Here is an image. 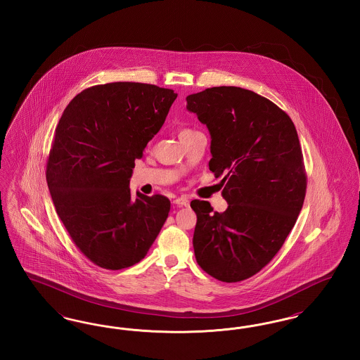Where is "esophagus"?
<instances>
[{
  "label": "esophagus",
  "mask_w": 360,
  "mask_h": 360,
  "mask_svg": "<svg viewBox=\"0 0 360 360\" xmlns=\"http://www.w3.org/2000/svg\"><path fill=\"white\" fill-rule=\"evenodd\" d=\"M174 202H175V204H176L178 206H188V197H185V195H182V197H178V198H175V200H174Z\"/></svg>",
  "instance_id": "obj_1"
}]
</instances>
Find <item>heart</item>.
Here are the masks:
<instances>
[{
	"label": "heart",
	"instance_id": "b5f03b06",
	"mask_svg": "<svg viewBox=\"0 0 360 360\" xmlns=\"http://www.w3.org/2000/svg\"><path fill=\"white\" fill-rule=\"evenodd\" d=\"M186 131H190V129H182V131H181V132H186Z\"/></svg>",
	"mask_w": 360,
	"mask_h": 360
}]
</instances>
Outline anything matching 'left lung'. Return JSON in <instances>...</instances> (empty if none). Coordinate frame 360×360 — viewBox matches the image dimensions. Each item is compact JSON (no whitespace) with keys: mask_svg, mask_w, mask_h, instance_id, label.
I'll list each match as a JSON object with an SVG mask.
<instances>
[{"mask_svg":"<svg viewBox=\"0 0 360 360\" xmlns=\"http://www.w3.org/2000/svg\"><path fill=\"white\" fill-rule=\"evenodd\" d=\"M186 101L210 132L209 170L228 202L214 212L191 201L195 259L213 278L240 282L273 260L298 219L308 185L301 144L289 115L251 90L209 87Z\"/></svg>","mask_w":360,"mask_h":360,"instance_id":"obj_1","label":"left lung"}]
</instances>
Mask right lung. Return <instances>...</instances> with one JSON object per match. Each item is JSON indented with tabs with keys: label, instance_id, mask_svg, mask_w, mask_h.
Here are the masks:
<instances>
[{
	"label": "right lung",
	"instance_id": "1",
	"mask_svg": "<svg viewBox=\"0 0 360 360\" xmlns=\"http://www.w3.org/2000/svg\"><path fill=\"white\" fill-rule=\"evenodd\" d=\"M175 98L172 89L150 84L90 86L56 125L46 165L52 202L77 248L98 267L136 264L169 216L167 197H134L129 179Z\"/></svg>",
	"mask_w": 360,
	"mask_h": 360
}]
</instances>
